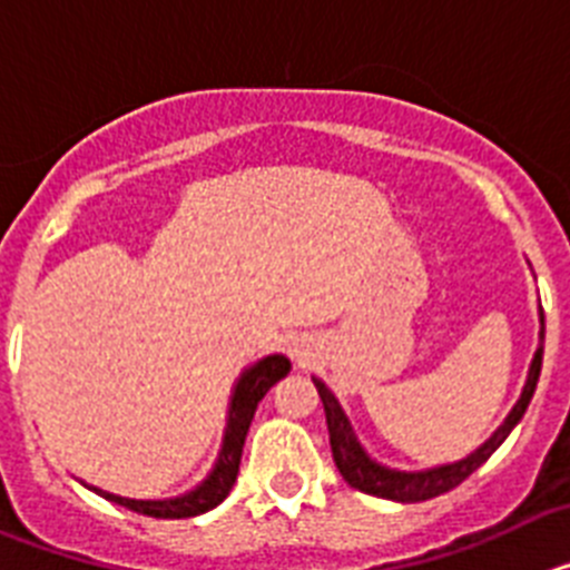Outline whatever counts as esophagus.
<instances>
[{
  "label": "esophagus",
  "mask_w": 570,
  "mask_h": 570,
  "mask_svg": "<svg viewBox=\"0 0 570 570\" xmlns=\"http://www.w3.org/2000/svg\"><path fill=\"white\" fill-rule=\"evenodd\" d=\"M291 351H294L296 360H302V356H305V347H302V345H294V347H291Z\"/></svg>",
  "instance_id": "esophagus-1"
}]
</instances>
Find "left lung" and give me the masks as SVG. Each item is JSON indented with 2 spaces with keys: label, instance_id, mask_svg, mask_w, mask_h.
I'll use <instances>...</instances> for the list:
<instances>
[{
  "label": "left lung",
  "instance_id": "left-lung-1",
  "mask_svg": "<svg viewBox=\"0 0 570 570\" xmlns=\"http://www.w3.org/2000/svg\"><path fill=\"white\" fill-rule=\"evenodd\" d=\"M542 328H540V351L531 362V374H528L525 391H522L520 402L513 405V411L508 414V420L497 428V434L485 442L482 448H476L471 456L454 462V465H442L431 468V471H391V468H382L376 462H371L365 456V451L356 442L354 431L347 425L345 414H342L340 402L331 394L328 387L322 385L320 380H314L316 391H320L322 407H325V422H328V436H331V454H334L336 468H340L342 480L351 488L362 493H371V497H382V500H394V502H425L434 500L440 493H448L451 488L462 485V482L471 476L482 462H488V456L497 451V448L505 442V436L511 434L513 425L522 420V414L528 411V402H531L533 391H537V380H540V367H542V342H546V316H542Z\"/></svg>",
  "mask_w": 570,
  "mask_h": 570
}]
</instances>
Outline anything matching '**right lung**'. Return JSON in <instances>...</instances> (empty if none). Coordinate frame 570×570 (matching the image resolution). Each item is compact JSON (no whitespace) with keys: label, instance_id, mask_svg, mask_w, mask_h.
<instances>
[{"label":"right lung","instance_id":"right-lung-1","mask_svg":"<svg viewBox=\"0 0 570 570\" xmlns=\"http://www.w3.org/2000/svg\"><path fill=\"white\" fill-rule=\"evenodd\" d=\"M291 362L285 356H265L262 362H256L254 367H248L242 380L236 382L234 400H230V414H228V428H225V442L223 451H219V462L210 471L208 480L196 491L185 493V497H176V500H125V497H116V493H105L99 488H90L97 491L105 500L116 502V505H125L136 513H145V517H156V520H188V517H199V513L210 511L230 493L236 482V473H239L242 462V448H245V436H248L250 420L256 414V405L262 402V396L268 394L271 387L288 376Z\"/></svg>","mask_w":570,"mask_h":570}]
</instances>
